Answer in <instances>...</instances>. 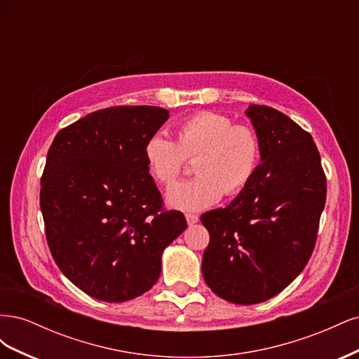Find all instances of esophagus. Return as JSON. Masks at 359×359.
<instances>
[{"mask_svg": "<svg viewBox=\"0 0 359 359\" xmlns=\"http://www.w3.org/2000/svg\"><path fill=\"white\" fill-rule=\"evenodd\" d=\"M186 220H187V224L191 226V224H196L199 222V217L196 214H186Z\"/></svg>", "mask_w": 359, "mask_h": 359, "instance_id": "esophagus-1", "label": "esophagus"}]
</instances>
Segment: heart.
Wrapping results in <instances>:
<instances>
[{"mask_svg":"<svg viewBox=\"0 0 359 359\" xmlns=\"http://www.w3.org/2000/svg\"><path fill=\"white\" fill-rule=\"evenodd\" d=\"M260 139L250 126L217 112H198L178 124L177 140L163 132L151 135L144 147L149 175L169 186L181 173L186 157H196L198 177L177 182L166 193L168 203L181 211H201L241 193L260 163Z\"/></svg>","mask_w":359,"mask_h":359,"instance_id":"1","label":"heart"}]
</instances>
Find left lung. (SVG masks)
I'll return each mask as SVG.
<instances>
[{"instance_id": "left-lung-1", "label": "left lung", "mask_w": 359, "mask_h": 359, "mask_svg": "<svg viewBox=\"0 0 359 359\" xmlns=\"http://www.w3.org/2000/svg\"><path fill=\"white\" fill-rule=\"evenodd\" d=\"M260 139L253 180L226 208L202 214L210 232L202 274L233 304L276 297L307 265L327 201V178L313 137L273 107L250 104Z\"/></svg>"}]
</instances>
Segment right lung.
I'll return each mask as SVG.
<instances>
[{"instance_id":"right-lung-1","label":"right lung","mask_w":359,"mask_h":359,"mask_svg":"<svg viewBox=\"0 0 359 359\" xmlns=\"http://www.w3.org/2000/svg\"><path fill=\"white\" fill-rule=\"evenodd\" d=\"M157 106H116L60 130L48 151L40 208L61 273L86 295L124 302L156 285L161 255L187 229L163 211L144 160L147 139L168 121Z\"/></svg>"}]
</instances>
